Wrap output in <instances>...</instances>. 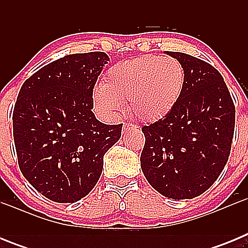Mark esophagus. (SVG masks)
<instances>
[{
    "label": "esophagus",
    "instance_id": "1",
    "mask_svg": "<svg viewBox=\"0 0 248 248\" xmlns=\"http://www.w3.org/2000/svg\"><path fill=\"white\" fill-rule=\"evenodd\" d=\"M129 128H137V126H135L134 124H130V123H128V124H125V125H124V130H125V129H129Z\"/></svg>",
    "mask_w": 248,
    "mask_h": 248
}]
</instances>
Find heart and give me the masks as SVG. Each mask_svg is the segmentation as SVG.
Returning <instances> with one entry per match:
<instances>
[{"label":"heart","mask_w":248,"mask_h":248,"mask_svg":"<svg viewBox=\"0 0 248 248\" xmlns=\"http://www.w3.org/2000/svg\"><path fill=\"white\" fill-rule=\"evenodd\" d=\"M185 72L172 57L144 56L118 63L94 93L99 110L114 113L129 103L131 115L153 123L166 117L181 95Z\"/></svg>","instance_id":"1"}]
</instances>
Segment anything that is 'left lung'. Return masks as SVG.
<instances>
[{"mask_svg":"<svg viewBox=\"0 0 248 248\" xmlns=\"http://www.w3.org/2000/svg\"><path fill=\"white\" fill-rule=\"evenodd\" d=\"M181 63V95L163 119L141 128L140 165L157 192L174 200L200 196L227 164L235 131V104L222 76L207 62L166 52Z\"/></svg>","mask_w":248,"mask_h":248,"instance_id":"1","label":"left lung"}]
</instances>
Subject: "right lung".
Here are the masks:
<instances>
[{"label":"right lung","mask_w":248,"mask_h":248,"mask_svg":"<svg viewBox=\"0 0 248 248\" xmlns=\"http://www.w3.org/2000/svg\"><path fill=\"white\" fill-rule=\"evenodd\" d=\"M109 57L69 54L31 76L13 109V139L21 172L54 202H77L99 180L104 154L123 124L95 118L93 89Z\"/></svg>","instance_id":"1"}]
</instances>
